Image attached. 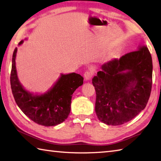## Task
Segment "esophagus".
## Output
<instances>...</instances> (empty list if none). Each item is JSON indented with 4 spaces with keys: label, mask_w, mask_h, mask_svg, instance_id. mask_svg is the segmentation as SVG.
<instances>
[{
    "label": "esophagus",
    "mask_w": 161,
    "mask_h": 161,
    "mask_svg": "<svg viewBox=\"0 0 161 161\" xmlns=\"http://www.w3.org/2000/svg\"><path fill=\"white\" fill-rule=\"evenodd\" d=\"M92 76V73L91 71H89V70L85 72V73H84V79H85L86 81H89L91 79Z\"/></svg>",
    "instance_id": "34e87169"
}]
</instances>
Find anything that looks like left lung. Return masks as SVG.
<instances>
[{"mask_svg": "<svg viewBox=\"0 0 161 161\" xmlns=\"http://www.w3.org/2000/svg\"><path fill=\"white\" fill-rule=\"evenodd\" d=\"M101 69L92 80L97 117L108 125L129 122L146 108L151 95L153 63L148 48L112 59Z\"/></svg>", "mask_w": 161, "mask_h": 161, "instance_id": "1", "label": "left lung"}]
</instances>
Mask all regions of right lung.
I'll list each match as a JSON object with an SVG mask.
<instances>
[{"mask_svg": "<svg viewBox=\"0 0 161 161\" xmlns=\"http://www.w3.org/2000/svg\"><path fill=\"white\" fill-rule=\"evenodd\" d=\"M24 40L18 45L23 44ZM18 48L14 50L12 58L10 85L14 98L22 112L33 122L42 126H53L64 122L70 112L72 95L83 84V78L75 73L64 74L44 93L27 91L19 82L16 69Z\"/></svg>", "mask_w": 161, "mask_h": 161, "instance_id": "right-lung-1", "label": "right lung"}]
</instances>
